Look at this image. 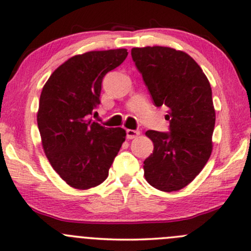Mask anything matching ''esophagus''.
I'll return each instance as SVG.
<instances>
[{
  "label": "esophagus",
  "instance_id": "obj_1",
  "mask_svg": "<svg viewBox=\"0 0 251 251\" xmlns=\"http://www.w3.org/2000/svg\"><path fill=\"white\" fill-rule=\"evenodd\" d=\"M139 135H140V131H138V129H127V131H126V138L129 139V140L136 138V136Z\"/></svg>",
  "mask_w": 251,
  "mask_h": 251
}]
</instances>
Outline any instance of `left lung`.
<instances>
[{
    "label": "left lung",
    "instance_id": "obj_1",
    "mask_svg": "<svg viewBox=\"0 0 251 251\" xmlns=\"http://www.w3.org/2000/svg\"><path fill=\"white\" fill-rule=\"evenodd\" d=\"M131 54L155 105L169 109V133L146 132L154 151L144 162L145 178L160 191H178L211 156L215 125L211 84L198 63L182 50L147 46L134 47Z\"/></svg>",
    "mask_w": 251,
    "mask_h": 251
}]
</instances>
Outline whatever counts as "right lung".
Returning a JSON list of instances; mask_svg holds the SVG:
<instances>
[{
	"label": "right lung",
	"mask_w": 251,
	"mask_h": 251,
	"mask_svg": "<svg viewBox=\"0 0 251 251\" xmlns=\"http://www.w3.org/2000/svg\"><path fill=\"white\" fill-rule=\"evenodd\" d=\"M127 54L118 49L72 56L44 85L37 113L41 144L50 166L72 188L103 183L125 141V129L104 127L90 115L100 103L103 77Z\"/></svg>",
	"instance_id": "add662e5"
}]
</instances>
